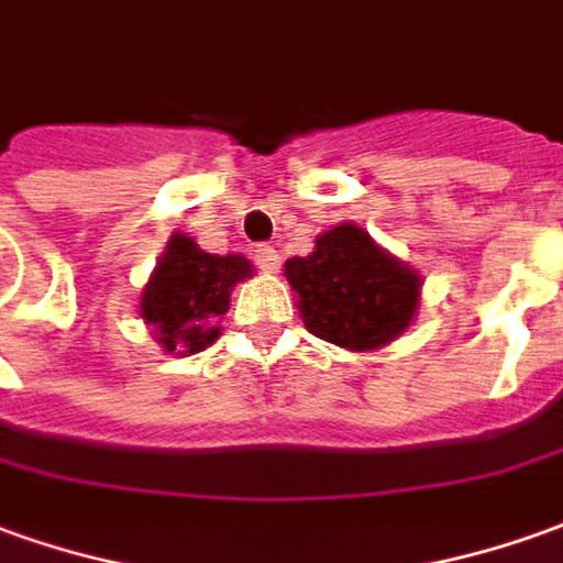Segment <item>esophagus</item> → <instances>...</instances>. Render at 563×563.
Instances as JSON below:
<instances>
[{"label":"esophagus","mask_w":563,"mask_h":563,"mask_svg":"<svg viewBox=\"0 0 563 563\" xmlns=\"http://www.w3.org/2000/svg\"><path fill=\"white\" fill-rule=\"evenodd\" d=\"M254 263H257L263 273H278L282 257H278V251H275L273 244H257L254 247Z\"/></svg>","instance_id":"1"}]
</instances>
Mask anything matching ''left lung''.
<instances>
[{
    "instance_id": "8db88e82",
    "label": "left lung",
    "mask_w": 563,
    "mask_h": 563,
    "mask_svg": "<svg viewBox=\"0 0 563 563\" xmlns=\"http://www.w3.org/2000/svg\"><path fill=\"white\" fill-rule=\"evenodd\" d=\"M285 275L309 333L343 349L383 346L417 312L420 275L352 223L319 235L309 257H290Z\"/></svg>"
}]
</instances>
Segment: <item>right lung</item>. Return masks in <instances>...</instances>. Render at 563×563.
<instances>
[{"label":"right lung","instance_id":"1","mask_svg":"<svg viewBox=\"0 0 563 563\" xmlns=\"http://www.w3.org/2000/svg\"><path fill=\"white\" fill-rule=\"evenodd\" d=\"M251 275V263L239 254H205L186 235H174L153 282L141 300V316L153 324L162 349L201 352L217 340L211 328L230 309V290Z\"/></svg>","mask_w":563,"mask_h":563}]
</instances>
